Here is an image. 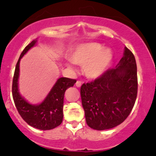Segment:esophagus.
<instances>
[{
  "label": "esophagus",
  "instance_id": "esophagus-1",
  "mask_svg": "<svg viewBox=\"0 0 156 156\" xmlns=\"http://www.w3.org/2000/svg\"><path fill=\"white\" fill-rule=\"evenodd\" d=\"M75 84H76V87H80L81 86H82V82H81L80 81H76Z\"/></svg>",
  "mask_w": 156,
  "mask_h": 156
}]
</instances>
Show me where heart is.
<instances>
[{
	"label": "heart",
	"instance_id": "1",
	"mask_svg": "<svg viewBox=\"0 0 156 156\" xmlns=\"http://www.w3.org/2000/svg\"><path fill=\"white\" fill-rule=\"evenodd\" d=\"M113 52L108 48H104L97 42H87L77 47L70 59L74 64L83 66V71L87 77L96 79L101 76L113 59ZM69 68L71 64L67 63Z\"/></svg>",
	"mask_w": 156,
	"mask_h": 156
}]
</instances>
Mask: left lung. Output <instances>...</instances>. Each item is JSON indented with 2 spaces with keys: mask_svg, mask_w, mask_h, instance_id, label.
<instances>
[{
  "mask_svg": "<svg viewBox=\"0 0 156 156\" xmlns=\"http://www.w3.org/2000/svg\"><path fill=\"white\" fill-rule=\"evenodd\" d=\"M137 66L133 53L125 47L116 68L93 82L83 84L80 94L87 125L102 131L121 124L129 116L137 97Z\"/></svg>",
  "mask_w": 156,
  "mask_h": 156,
  "instance_id": "8db88e82",
  "label": "left lung"
}]
</instances>
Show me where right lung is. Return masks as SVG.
<instances>
[{
    "label": "right lung",
    "instance_id": "obj_1",
    "mask_svg": "<svg viewBox=\"0 0 156 156\" xmlns=\"http://www.w3.org/2000/svg\"><path fill=\"white\" fill-rule=\"evenodd\" d=\"M37 41V39L33 40L25 47L19 57L12 80V98L19 114L27 124L40 130H50L62 122L64 95L66 89L73 87L76 81L67 77L59 78L42 103L34 105L27 102L18 90L20 61L23 55L35 45Z\"/></svg>",
    "mask_w": 156,
    "mask_h": 156
}]
</instances>
